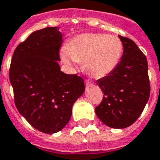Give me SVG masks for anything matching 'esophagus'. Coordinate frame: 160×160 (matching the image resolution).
<instances>
[{
  "instance_id": "esophagus-1",
  "label": "esophagus",
  "mask_w": 160,
  "mask_h": 160,
  "mask_svg": "<svg viewBox=\"0 0 160 160\" xmlns=\"http://www.w3.org/2000/svg\"><path fill=\"white\" fill-rule=\"evenodd\" d=\"M92 84H93V82L92 81H90V80H85V85H86L87 87L92 86Z\"/></svg>"
}]
</instances>
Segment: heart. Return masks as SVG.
Here are the masks:
<instances>
[{
    "instance_id": "heart-1",
    "label": "heart",
    "mask_w": 160,
    "mask_h": 160,
    "mask_svg": "<svg viewBox=\"0 0 160 160\" xmlns=\"http://www.w3.org/2000/svg\"><path fill=\"white\" fill-rule=\"evenodd\" d=\"M122 53V43L117 36L86 33L72 38L62 58L68 64L83 62L87 72L100 78L114 71Z\"/></svg>"
}]
</instances>
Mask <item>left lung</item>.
<instances>
[{"label": "left lung", "mask_w": 160, "mask_h": 160, "mask_svg": "<svg viewBox=\"0 0 160 160\" xmlns=\"http://www.w3.org/2000/svg\"><path fill=\"white\" fill-rule=\"evenodd\" d=\"M118 37L123 47L121 61L114 71L97 81L104 96L95 108V112L112 128L133 124L143 112L150 94L145 55L133 41Z\"/></svg>", "instance_id": "8db88e82"}]
</instances>
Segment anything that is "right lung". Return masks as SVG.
<instances>
[{
	"label": "right lung",
	"instance_id": "obj_1",
	"mask_svg": "<svg viewBox=\"0 0 160 160\" xmlns=\"http://www.w3.org/2000/svg\"><path fill=\"white\" fill-rule=\"evenodd\" d=\"M58 29L38 30L20 43L9 71L18 112L45 133H55L66 126L74 102L85 90L81 77L60 70L62 34Z\"/></svg>",
	"mask_w": 160,
	"mask_h": 160
}]
</instances>
